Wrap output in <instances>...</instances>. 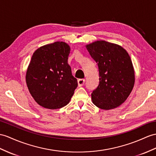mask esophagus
<instances>
[{"label":"esophagus","mask_w":156,"mask_h":156,"mask_svg":"<svg viewBox=\"0 0 156 156\" xmlns=\"http://www.w3.org/2000/svg\"><path fill=\"white\" fill-rule=\"evenodd\" d=\"M85 81V80L84 79H78L77 83H78L79 87H81V86H83V85H84Z\"/></svg>","instance_id":"obj_1"}]
</instances>
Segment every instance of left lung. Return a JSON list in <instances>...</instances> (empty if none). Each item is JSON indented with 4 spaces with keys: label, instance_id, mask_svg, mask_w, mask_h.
I'll return each mask as SVG.
<instances>
[{
    "label": "left lung",
    "instance_id": "obj_1",
    "mask_svg": "<svg viewBox=\"0 0 156 156\" xmlns=\"http://www.w3.org/2000/svg\"><path fill=\"white\" fill-rule=\"evenodd\" d=\"M86 48L99 71V84L91 94L93 104L103 110L119 107L134 85V70L130 55L120 45L104 40L94 41Z\"/></svg>",
    "mask_w": 156,
    "mask_h": 156
}]
</instances>
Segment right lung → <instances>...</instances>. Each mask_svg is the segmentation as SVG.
<instances>
[{"mask_svg": "<svg viewBox=\"0 0 156 156\" xmlns=\"http://www.w3.org/2000/svg\"><path fill=\"white\" fill-rule=\"evenodd\" d=\"M69 45L55 41L43 45L33 54L26 71V81L37 104L58 109L69 103L77 87V80L67 63Z\"/></svg>", "mask_w": 156, "mask_h": 156, "instance_id": "obj_1", "label": "right lung"}]
</instances>
